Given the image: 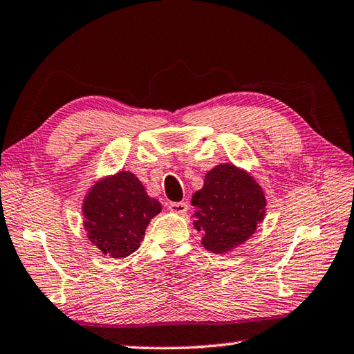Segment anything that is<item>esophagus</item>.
Wrapping results in <instances>:
<instances>
[{
	"label": "esophagus",
	"instance_id": "obj_1",
	"mask_svg": "<svg viewBox=\"0 0 354 354\" xmlns=\"http://www.w3.org/2000/svg\"><path fill=\"white\" fill-rule=\"evenodd\" d=\"M169 209L171 212H176V214H185L189 209V205L185 201H173L169 205Z\"/></svg>",
	"mask_w": 354,
	"mask_h": 354
}]
</instances>
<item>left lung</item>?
<instances>
[{
  "label": "left lung",
  "mask_w": 354,
  "mask_h": 354,
  "mask_svg": "<svg viewBox=\"0 0 354 354\" xmlns=\"http://www.w3.org/2000/svg\"><path fill=\"white\" fill-rule=\"evenodd\" d=\"M196 207L194 225L203 232V245L225 253L243 243L266 214V196L253 178L231 164L215 167L203 189L192 196Z\"/></svg>",
  "instance_id": "obj_1"
}]
</instances>
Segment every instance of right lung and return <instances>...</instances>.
<instances>
[{
	"label": "right lung",
	"instance_id": "add662e5",
	"mask_svg": "<svg viewBox=\"0 0 354 354\" xmlns=\"http://www.w3.org/2000/svg\"><path fill=\"white\" fill-rule=\"evenodd\" d=\"M160 203L147 195L139 178L120 171L95 184L84 200V226L93 245L112 257H127L140 247Z\"/></svg>",
	"mask_w": 354,
	"mask_h": 354
}]
</instances>
